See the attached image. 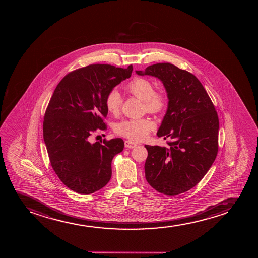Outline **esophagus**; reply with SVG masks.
I'll use <instances>...</instances> for the list:
<instances>
[{"mask_svg": "<svg viewBox=\"0 0 258 258\" xmlns=\"http://www.w3.org/2000/svg\"><path fill=\"white\" fill-rule=\"evenodd\" d=\"M136 143L132 142L130 140H126V141H124V146H125V148L128 149H133L134 147H136L137 146Z\"/></svg>", "mask_w": 258, "mask_h": 258, "instance_id": "34e87169", "label": "esophagus"}]
</instances>
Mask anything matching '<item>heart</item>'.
Here are the masks:
<instances>
[{
	"label": "heart",
	"mask_w": 258,
	"mask_h": 258,
	"mask_svg": "<svg viewBox=\"0 0 258 258\" xmlns=\"http://www.w3.org/2000/svg\"><path fill=\"white\" fill-rule=\"evenodd\" d=\"M126 91L144 102L146 112L149 113H161L167 105V95L162 91L155 92L151 81L145 78H135L126 85ZM106 107L108 112L117 114L121 107V97L117 90H113L106 99ZM154 123L149 119H129L119 122L115 127L118 135L129 140L140 141L148 137L154 128Z\"/></svg>",
	"instance_id": "heart-1"
}]
</instances>
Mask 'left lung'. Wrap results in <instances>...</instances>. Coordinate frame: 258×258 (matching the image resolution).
<instances>
[{
  "label": "left lung",
  "mask_w": 258,
  "mask_h": 258,
  "mask_svg": "<svg viewBox=\"0 0 258 258\" xmlns=\"http://www.w3.org/2000/svg\"><path fill=\"white\" fill-rule=\"evenodd\" d=\"M136 74L159 79L169 100L157 135L171 141L167 147L145 145L146 181L167 196L187 192L216 158L219 123L215 107L196 76L169 62L148 66Z\"/></svg>",
  "instance_id": "obj_1"
}]
</instances>
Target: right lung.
<instances>
[{
	"label": "right lung",
	"instance_id": "add662e5",
	"mask_svg": "<svg viewBox=\"0 0 258 258\" xmlns=\"http://www.w3.org/2000/svg\"><path fill=\"white\" fill-rule=\"evenodd\" d=\"M132 72L133 66L91 64L66 75L54 90L44 118V141L54 171L70 189L89 195L110 181L112 160L124 141L92 144L89 137L107 128V96Z\"/></svg>",
	"mask_w": 258,
	"mask_h": 258
}]
</instances>
